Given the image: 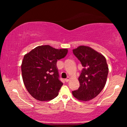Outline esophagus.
Returning a JSON list of instances; mask_svg holds the SVG:
<instances>
[{"instance_id": "1", "label": "esophagus", "mask_w": 127, "mask_h": 127, "mask_svg": "<svg viewBox=\"0 0 127 127\" xmlns=\"http://www.w3.org/2000/svg\"><path fill=\"white\" fill-rule=\"evenodd\" d=\"M65 81H66V82H68V81H69V77H67L66 79H65Z\"/></svg>"}]
</instances>
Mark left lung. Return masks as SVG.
I'll use <instances>...</instances> for the list:
<instances>
[{
  "label": "left lung",
  "instance_id": "8db88e82",
  "mask_svg": "<svg viewBox=\"0 0 127 127\" xmlns=\"http://www.w3.org/2000/svg\"><path fill=\"white\" fill-rule=\"evenodd\" d=\"M73 53L83 67L79 77V88L72 94L77 99L88 101L95 98L105 86L109 72L106 60L103 55L87 46L78 47Z\"/></svg>",
  "mask_w": 127,
  "mask_h": 127
}]
</instances>
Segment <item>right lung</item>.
<instances>
[{"label":"right lung","instance_id":"obj_1","mask_svg":"<svg viewBox=\"0 0 127 127\" xmlns=\"http://www.w3.org/2000/svg\"><path fill=\"white\" fill-rule=\"evenodd\" d=\"M66 48L55 49L48 45L38 46L24 55L22 79L29 93L40 101L55 98L63 83L60 81L57 61L64 58Z\"/></svg>","mask_w":127,"mask_h":127}]
</instances>
